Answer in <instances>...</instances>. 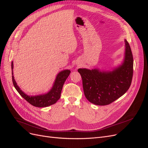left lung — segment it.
<instances>
[{
    "label": "left lung",
    "instance_id": "1",
    "mask_svg": "<svg viewBox=\"0 0 148 148\" xmlns=\"http://www.w3.org/2000/svg\"><path fill=\"white\" fill-rule=\"evenodd\" d=\"M125 47L123 63L112 71L78 69L85 96L90 102L97 106L108 105L129 90L132 80L134 60L129 44L125 40Z\"/></svg>",
    "mask_w": 148,
    "mask_h": 148
}]
</instances>
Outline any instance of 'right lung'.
I'll list each match as a JSON object with an SVG mask.
<instances>
[{
  "mask_svg": "<svg viewBox=\"0 0 148 148\" xmlns=\"http://www.w3.org/2000/svg\"><path fill=\"white\" fill-rule=\"evenodd\" d=\"M13 62H12V80L14 86L18 91L19 95L25 99L31 105L36 107H46L56 103L61 96V92L64 82L70 74V70L66 69L60 72L57 75L52 88L48 92L44 95L37 96H29L22 91L16 84L14 78L13 73Z\"/></svg>",
  "mask_w": 148,
  "mask_h": 148,
  "instance_id": "obj_1",
  "label": "right lung"
}]
</instances>
